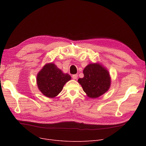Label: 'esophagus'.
I'll use <instances>...</instances> for the list:
<instances>
[{
  "instance_id": "1",
  "label": "esophagus",
  "mask_w": 146,
  "mask_h": 146,
  "mask_svg": "<svg viewBox=\"0 0 146 146\" xmlns=\"http://www.w3.org/2000/svg\"><path fill=\"white\" fill-rule=\"evenodd\" d=\"M78 76V74H73V75L72 76V78H73V79H77Z\"/></svg>"
}]
</instances>
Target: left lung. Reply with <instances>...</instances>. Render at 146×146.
<instances>
[{"label":"left lung","mask_w":146,"mask_h":146,"mask_svg":"<svg viewBox=\"0 0 146 146\" xmlns=\"http://www.w3.org/2000/svg\"><path fill=\"white\" fill-rule=\"evenodd\" d=\"M84 77L78 82L91 98H98L108 91L111 84L109 72L99 64H90L83 70Z\"/></svg>","instance_id":"8db88e82"}]
</instances>
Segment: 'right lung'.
<instances>
[{"label": "right lung", "mask_w": 146, "mask_h": 146, "mask_svg": "<svg viewBox=\"0 0 146 146\" xmlns=\"http://www.w3.org/2000/svg\"><path fill=\"white\" fill-rule=\"evenodd\" d=\"M70 79L68 74L63 73L54 64L49 63L38 73L36 82L42 94L51 98L58 95L65 83Z\"/></svg>", "instance_id": "obj_1"}]
</instances>
